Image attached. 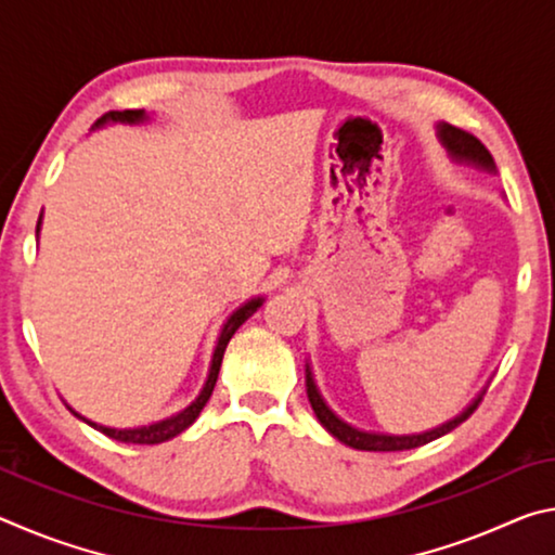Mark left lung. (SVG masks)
I'll return each mask as SVG.
<instances>
[{"instance_id": "1", "label": "left lung", "mask_w": 555, "mask_h": 555, "mask_svg": "<svg viewBox=\"0 0 555 555\" xmlns=\"http://www.w3.org/2000/svg\"><path fill=\"white\" fill-rule=\"evenodd\" d=\"M438 137L455 162H467V164L482 166V168H487V171H494V158L477 137L467 134V131L457 129L453 125H438ZM306 387H308V401H311L315 416H318V421H321L327 434H333L337 440H340V443L350 446L354 450H374V453H391V450H411V448L426 446V443H430V440L450 434V430L457 428L463 421H467L482 401V393H480V397L469 403V406L460 413V416H455L453 421H448V424L438 426L434 430H426V434L384 436V434H367V430L352 428L350 424H345L343 418H337L331 411V406L323 401L321 391H318L311 367H308V364H306Z\"/></svg>"}]
</instances>
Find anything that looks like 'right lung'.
Returning a JSON list of instances; mask_svg holds the SVG:
<instances>
[{
  "label": "right lung",
  "instance_id": "add662e5",
  "mask_svg": "<svg viewBox=\"0 0 555 555\" xmlns=\"http://www.w3.org/2000/svg\"><path fill=\"white\" fill-rule=\"evenodd\" d=\"M146 119V112L144 109H112V112H105L98 121L95 127H102L107 125V121H129V125H137V121H144ZM92 127V129H95ZM41 228V218H39V224H36V232H39ZM264 304V298H251L244 304L242 308H237L230 318L228 323L222 325V333L218 337V345H215V352H212V364H210V374H208V382H205L203 391L198 393V399H195L191 406L183 409L181 413H176V416L166 418V421H158V424H152V426H139V428H107V426H100V424H92V421H88L86 416H80L78 411H70L78 416L80 421H86L88 426H92L95 430H100V434H105L109 438L119 440V443H139V446H156V443H164V440L173 438L178 434H183V430L193 424L195 418L201 416V411L205 403H208L210 393L215 389V382H218V374H220V364H222V354H224V347H228L230 337L237 333V327L247 321V318L251 313H257V308Z\"/></svg>",
  "mask_w": 555,
  "mask_h": 555
}]
</instances>
